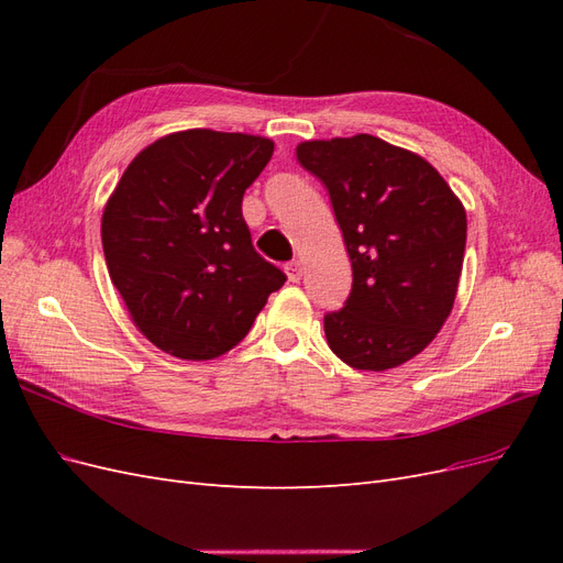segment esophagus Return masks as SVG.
Here are the masks:
<instances>
[{"label": "esophagus", "instance_id": "obj_1", "mask_svg": "<svg viewBox=\"0 0 563 563\" xmlns=\"http://www.w3.org/2000/svg\"><path fill=\"white\" fill-rule=\"evenodd\" d=\"M284 269H286V275H288V282H300V277H302V265H300L298 261L286 263Z\"/></svg>", "mask_w": 563, "mask_h": 563}]
</instances>
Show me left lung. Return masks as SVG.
I'll return each mask as SVG.
<instances>
[{"label": "left lung", "instance_id": "left-lung-1", "mask_svg": "<svg viewBox=\"0 0 563 563\" xmlns=\"http://www.w3.org/2000/svg\"><path fill=\"white\" fill-rule=\"evenodd\" d=\"M327 187L352 263L345 305L323 314L338 360L385 371L428 347L451 314L467 216L437 168L376 135L300 143Z\"/></svg>", "mask_w": 563, "mask_h": 563}]
</instances>
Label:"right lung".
I'll use <instances>...</instances> for the list:
<instances>
[{"label":"right lung","mask_w":563,"mask_h":563,"mask_svg":"<svg viewBox=\"0 0 563 563\" xmlns=\"http://www.w3.org/2000/svg\"><path fill=\"white\" fill-rule=\"evenodd\" d=\"M275 143L209 129L145 147L103 213L110 279L135 327L180 360H213L251 331L286 275L253 249L246 187Z\"/></svg>","instance_id":"add662e5"}]
</instances>
